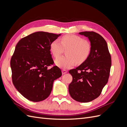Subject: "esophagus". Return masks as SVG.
Returning a JSON list of instances; mask_svg holds the SVG:
<instances>
[{"instance_id": "1", "label": "esophagus", "mask_w": 127, "mask_h": 127, "mask_svg": "<svg viewBox=\"0 0 127 127\" xmlns=\"http://www.w3.org/2000/svg\"><path fill=\"white\" fill-rule=\"evenodd\" d=\"M67 72V71L66 70H64V69H63L62 70V74L64 75V74H65Z\"/></svg>"}]
</instances>
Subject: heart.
<instances>
[{
	"mask_svg": "<svg viewBox=\"0 0 127 127\" xmlns=\"http://www.w3.org/2000/svg\"><path fill=\"white\" fill-rule=\"evenodd\" d=\"M50 50L55 57H58L64 49L67 56L60 57L57 59L55 63L57 66L64 69L72 67L76 63L80 64L85 61L89 56L91 45L87 40L82 37L74 34H68L62 37L61 42L58 40H53L50 44Z\"/></svg>",
	"mask_w": 127,
	"mask_h": 127,
	"instance_id": "obj_1",
	"label": "heart"
}]
</instances>
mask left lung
Returning <instances> with one entry per match:
<instances>
[{
    "label": "left lung",
    "mask_w": 127,
    "mask_h": 127,
    "mask_svg": "<svg viewBox=\"0 0 127 127\" xmlns=\"http://www.w3.org/2000/svg\"><path fill=\"white\" fill-rule=\"evenodd\" d=\"M79 34L88 37L91 50L85 61L69 71L72 80L68 90L73 99L86 103L98 97L108 82L111 58L106 41L99 34L87 31Z\"/></svg>",
    "instance_id": "obj_1"
}]
</instances>
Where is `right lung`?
<instances>
[{
    "instance_id": "1",
    "label": "right lung",
    "mask_w": 127,
    "mask_h": 127,
    "mask_svg": "<svg viewBox=\"0 0 127 127\" xmlns=\"http://www.w3.org/2000/svg\"><path fill=\"white\" fill-rule=\"evenodd\" d=\"M61 35L39 31L22 38L10 60L12 80L16 90L29 100L40 102L50 94L54 80L62 75L54 66L50 52L51 42Z\"/></svg>"
}]
</instances>
